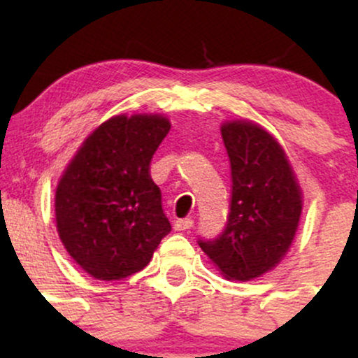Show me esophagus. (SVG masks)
<instances>
[{"mask_svg": "<svg viewBox=\"0 0 358 358\" xmlns=\"http://www.w3.org/2000/svg\"><path fill=\"white\" fill-rule=\"evenodd\" d=\"M193 227V220L192 219H178L175 222V231L183 232L188 231V229Z\"/></svg>", "mask_w": 358, "mask_h": 358, "instance_id": "34e87169", "label": "esophagus"}]
</instances>
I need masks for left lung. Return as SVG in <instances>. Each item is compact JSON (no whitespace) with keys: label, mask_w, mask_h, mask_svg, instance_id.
<instances>
[{"label":"left lung","mask_w":358,"mask_h":358,"mask_svg":"<svg viewBox=\"0 0 358 358\" xmlns=\"http://www.w3.org/2000/svg\"><path fill=\"white\" fill-rule=\"evenodd\" d=\"M231 159L232 199L224 232L200 248L225 279L250 281L281 262L296 236L303 196L273 134L252 121L220 127Z\"/></svg>","instance_id":"8db88e82"}]
</instances>
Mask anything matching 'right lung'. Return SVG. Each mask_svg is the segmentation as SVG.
Returning <instances> with one entry per match:
<instances>
[{
  "label": "right lung",
  "mask_w": 358,
  "mask_h": 358,
  "mask_svg": "<svg viewBox=\"0 0 358 358\" xmlns=\"http://www.w3.org/2000/svg\"><path fill=\"white\" fill-rule=\"evenodd\" d=\"M162 114H119L92 131L55 192L59 237L71 257L99 281L146 268L171 225L150 175L170 131Z\"/></svg>",
  "instance_id": "right-lung-1"
}]
</instances>
